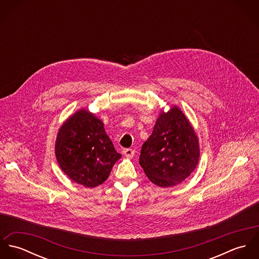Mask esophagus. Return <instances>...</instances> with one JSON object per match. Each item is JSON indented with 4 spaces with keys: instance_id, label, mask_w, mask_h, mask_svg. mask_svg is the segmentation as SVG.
Returning a JSON list of instances; mask_svg holds the SVG:
<instances>
[{
    "instance_id": "obj_1",
    "label": "esophagus",
    "mask_w": 259,
    "mask_h": 259,
    "mask_svg": "<svg viewBox=\"0 0 259 259\" xmlns=\"http://www.w3.org/2000/svg\"><path fill=\"white\" fill-rule=\"evenodd\" d=\"M122 153L126 156V157H133L135 155V150L132 148H125L122 150Z\"/></svg>"
}]
</instances>
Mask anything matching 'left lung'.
<instances>
[{
  "instance_id": "obj_1",
  "label": "left lung",
  "mask_w": 259,
  "mask_h": 259,
  "mask_svg": "<svg viewBox=\"0 0 259 259\" xmlns=\"http://www.w3.org/2000/svg\"><path fill=\"white\" fill-rule=\"evenodd\" d=\"M198 139L178 107L161 112L151 136L143 145L140 164L148 180L161 187L179 185L198 163Z\"/></svg>"
}]
</instances>
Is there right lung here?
Returning <instances> with one entry per match:
<instances>
[{
    "mask_svg": "<svg viewBox=\"0 0 259 259\" xmlns=\"http://www.w3.org/2000/svg\"><path fill=\"white\" fill-rule=\"evenodd\" d=\"M55 149L62 170L74 183L92 188L107 181L121 157L103 121L87 110L76 111L61 126Z\"/></svg>",
    "mask_w": 259,
    "mask_h": 259,
    "instance_id": "obj_1",
    "label": "right lung"
}]
</instances>
